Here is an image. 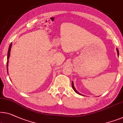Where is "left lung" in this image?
Listing matches in <instances>:
<instances>
[{
  "instance_id": "left-lung-1",
  "label": "left lung",
  "mask_w": 123,
  "mask_h": 123,
  "mask_svg": "<svg viewBox=\"0 0 123 123\" xmlns=\"http://www.w3.org/2000/svg\"><path fill=\"white\" fill-rule=\"evenodd\" d=\"M117 53H118V55H119V50H118V49L117 48ZM72 88H73V90H74V92H76V93L77 94H79V95H81V94H80L79 92H78L77 90H76V89L75 88V87H74V83H73V81H72Z\"/></svg>"
}]
</instances>
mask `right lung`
Returning <instances> with one entry per match:
<instances>
[{"label": "right lung", "mask_w": 123, "mask_h": 123, "mask_svg": "<svg viewBox=\"0 0 123 123\" xmlns=\"http://www.w3.org/2000/svg\"><path fill=\"white\" fill-rule=\"evenodd\" d=\"M12 43L10 44L9 47V49H8V55H7V59H8V61H7L6 63V68H7V73L8 74V63H9V58L10 57V50H11V48H12Z\"/></svg>", "instance_id": "add662e5"}]
</instances>
